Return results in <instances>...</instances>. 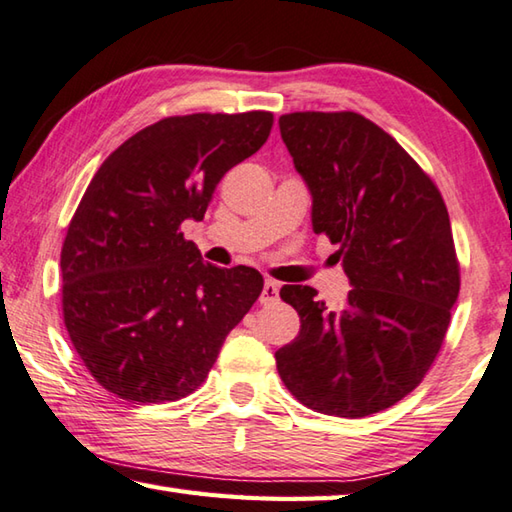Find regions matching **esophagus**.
Here are the masks:
<instances>
[{"instance_id": "esophagus-1", "label": "esophagus", "mask_w": 512, "mask_h": 512, "mask_svg": "<svg viewBox=\"0 0 512 512\" xmlns=\"http://www.w3.org/2000/svg\"><path fill=\"white\" fill-rule=\"evenodd\" d=\"M277 295H280V286H277V282H266L262 288V297H259V302L273 304V302H277Z\"/></svg>"}]
</instances>
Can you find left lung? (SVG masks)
Returning <instances> with one entry per match:
<instances>
[{
	"label": "left lung",
	"mask_w": 512,
	"mask_h": 512,
	"mask_svg": "<svg viewBox=\"0 0 512 512\" xmlns=\"http://www.w3.org/2000/svg\"><path fill=\"white\" fill-rule=\"evenodd\" d=\"M280 132L313 194V232L340 246L353 288L329 309L313 286H282L300 333L275 351L277 371L309 410L376 414L421 383L445 340L461 286L448 208L430 174L356 111H293Z\"/></svg>",
	"instance_id": "left-lung-1"
}]
</instances>
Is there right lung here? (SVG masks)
Instances as JSON below:
<instances>
[{
  "instance_id": "right-lung-1",
  "label": "right lung",
  "mask_w": 512,
  "mask_h": 512,
  "mask_svg": "<svg viewBox=\"0 0 512 512\" xmlns=\"http://www.w3.org/2000/svg\"><path fill=\"white\" fill-rule=\"evenodd\" d=\"M271 111L170 116L111 152L62 244V315L96 383L129 403L179 401L257 302L250 266L203 262L181 224L201 221L224 174L253 156Z\"/></svg>"
}]
</instances>
